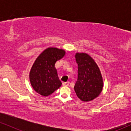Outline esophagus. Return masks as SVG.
I'll return each instance as SVG.
<instances>
[{
	"mask_svg": "<svg viewBox=\"0 0 131 131\" xmlns=\"http://www.w3.org/2000/svg\"><path fill=\"white\" fill-rule=\"evenodd\" d=\"M69 84H70V82H63V86H68Z\"/></svg>",
	"mask_w": 131,
	"mask_h": 131,
	"instance_id": "34e87169",
	"label": "esophagus"
}]
</instances>
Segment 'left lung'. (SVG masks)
<instances>
[{
  "label": "left lung",
  "mask_w": 131,
  "mask_h": 131,
  "mask_svg": "<svg viewBox=\"0 0 131 131\" xmlns=\"http://www.w3.org/2000/svg\"><path fill=\"white\" fill-rule=\"evenodd\" d=\"M75 57L78 64V77L74 87V91L81 100L91 101L97 98L103 89L101 72L89 54L78 52Z\"/></svg>",
  "instance_id": "1"
}]
</instances>
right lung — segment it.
<instances>
[{"label": "right lung", "mask_w": 131, "mask_h": 131, "mask_svg": "<svg viewBox=\"0 0 131 131\" xmlns=\"http://www.w3.org/2000/svg\"><path fill=\"white\" fill-rule=\"evenodd\" d=\"M65 53L63 49L49 47L36 59L30 70L29 81L32 88L38 94L47 97L60 88L61 82L55 64Z\"/></svg>", "instance_id": "add662e5"}]
</instances>
